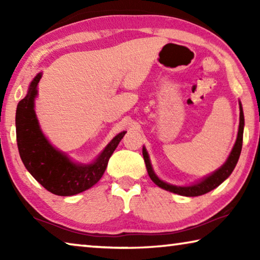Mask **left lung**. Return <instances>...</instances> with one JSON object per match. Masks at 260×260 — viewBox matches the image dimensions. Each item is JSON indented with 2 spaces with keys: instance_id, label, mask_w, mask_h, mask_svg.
Returning a JSON list of instances; mask_svg holds the SVG:
<instances>
[{
  "instance_id": "left-lung-1",
  "label": "left lung",
  "mask_w": 260,
  "mask_h": 260,
  "mask_svg": "<svg viewBox=\"0 0 260 260\" xmlns=\"http://www.w3.org/2000/svg\"><path fill=\"white\" fill-rule=\"evenodd\" d=\"M243 127H244V116H243V110H242L241 103H240L239 133H237L236 142L234 144V148H233L230 157H228V159L226 160L225 164L220 167L218 171H215L213 174H211L210 177L205 178L202 180L201 182L195 183V184H192V186H189V187L173 186V184H169V183H166L158 179V177L155 174V172H153V170L151 167L150 159H149V156H148L146 148L143 147L142 153H143L144 162H146V167H147L149 177H150V179L157 184L158 187L165 189V190H169L171 192L179 193V195H182V196H190V197L204 195V193L211 191L214 188H217L220 183H222L223 181H225V180L230 177L231 173L233 172V170L235 169L237 160H239L240 155H241V150H242V142H243Z\"/></svg>"
}]
</instances>
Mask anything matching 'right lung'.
I'll return each mask as SVG.
<instances>
[{
	"label": "right lung",
	"instance_id": "obj_1",
	"mask_svg": "<svg viewBox=\"0 0 260 260\" xmlns=\"http://www.w3.org/2000/svg\"><path fill=\"white\" fill-rule=\"evenodd\" d=\"M42 73L30 82L27 95L16 111L17 144L21 160L37 181L58 196H72L85 191L102 178L110 157L124 138L121 132L110 142L93 164L77 165L48 142L39 127L34 112V99Z\"/></svg>",
	"mask_w": 260,
	"mask_h": 260
}]
</instances>
